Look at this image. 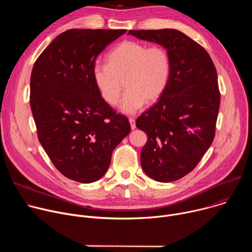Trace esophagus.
<instances>
[{"label": "esophagus", "mask_w": 252, "mask_h": 252, "mask_svg": "<svg viewBox=\"0 0 252 252\" xmlns=\"http://www.w3.org/2000/svg\"><path fill=\"white\" fill-rule=\"evenodd\" d=\"M129 121V124H130V127H131V129H134L135 128V121L133 120V119H129L128 120Z\"/></svg>", "instance_id": "esophagus-1"}]
</instances>
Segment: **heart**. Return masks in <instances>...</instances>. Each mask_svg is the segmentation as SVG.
I'll return each mask as SVG.
<instances>
[{"label": "heart", "instance_id": "1", "mask_svg": "<svg viewBox=\"0 0 252 252\" xmlns=\"http://www.w3.org/2000/svg\"><path fill=\"white\" fill-rule=\"evenodd\" d=\"M170 57L161 46L149 47L125 41L106 56V64L95 63L92 76L100 97L117 105L123 91L121 111L133 114L147 102H156L164 93L170 78Z\"/></svg>", "mask_w": 252, "mask_h": 252}]
</instances>
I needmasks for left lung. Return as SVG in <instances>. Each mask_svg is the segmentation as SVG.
Returning <instances> with one entry per match:
<instances>
[{"mask_svg":"<svg viewBox=\"0 0 252 252\" xmlns=\"http://www.w3.org/2000/svg\"><path fill=\"white\" fill-rule=\"evenodd\" d=\"M128 33L161 45L170 57L164 93L135 123L148 135L140 154L143 171L157 182L170 183L197 165L214 138L220 103L217 69L208 53L177 30Z\"/></svg>","mask_w":252,"mask_h":252,"instance_id":"1","label":"left lung"}]
</instances>
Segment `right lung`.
Listing matches in <instances>:
<instances>
[{"label": "right lung", "mask_w": 252, "mask_h": 252, "mask_svg": "<svg viewBox=\"0 0 252 252\" xmlns=\"http://www.w3.org/2000/svg\"><path fill=\"white\" fill-rule=\"evenodd\" d=\"M126 32L67 30L32 70L30 104L38 138L55 167L78 183L98 181L130 131L128 120L100 97L92 76L97 56Z\"/></svg>", "instance_id": "1"}]
</instances>
